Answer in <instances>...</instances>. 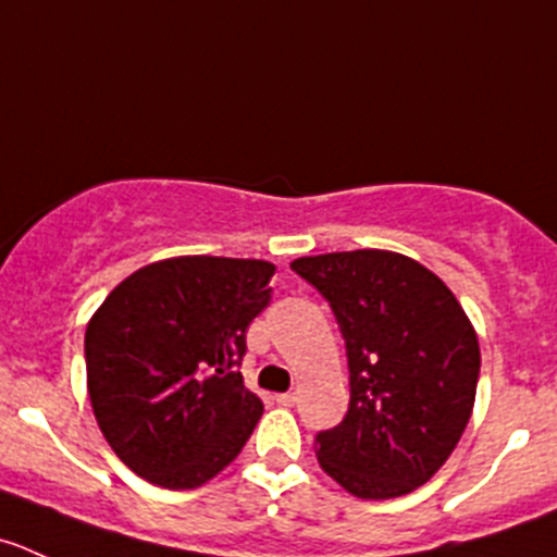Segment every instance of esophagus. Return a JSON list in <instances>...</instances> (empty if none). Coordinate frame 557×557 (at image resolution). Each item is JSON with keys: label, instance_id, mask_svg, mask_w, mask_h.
Returning a JSON list of instances; mask_svg holds the SVG:
<instances>
[{"label": "esophagus", "instance_id": "obj_1", "mask_svg": "<svg viewBox=\"0 0 557 557\" xmlns=\"http://www.w3.org/2000/svg\"><path fill=\"white\" fill-rule=\"evenodd\" d=\"M274 399H277L280 405H285V408H290V405L296 403V394L294 392H285V394H277V397H274Z\"/></svg>", "mask_w": 557, "mask_h": 557}]
</instances>
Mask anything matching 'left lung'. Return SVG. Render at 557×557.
<instances>
[{
  "instance_id": "1",
  "label": "left lung",
  "mask_w": 557,
  "mask_h": 557,
  "mask_svg": "<svg viewBox=\"0 0 557 557\" xmlns=\"http://www.w3.org/2000/svg\"><path fill=\"white\" fill-rule=\"evenodd\" d=\"M290 269L332 305L348 350V413L318 433V462L356 498L413 493L449 460L473 413L482 354L471 318L438 274L403 252H326Z\"/></svg>"
}]
</instances>
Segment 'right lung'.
<instances>
[{
  "instance_id": "add662e5",
  "label": "right lung",
  "mask_w": 557,
  "mask_h": 557,
  "mask_svg": "<svg viewBox=\"0 0 557 557\" xmlns=\"http://www.w3.org/2000/svg\"><path fill=\"white\" fill-rule=\"evenodd\" d=\"M274 263L180 256L138 269L86 323V388L119 460L193 490L236 460L263 413L236 364Z\"/></svg>"
}]
</instances>
